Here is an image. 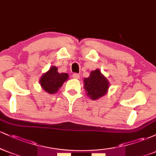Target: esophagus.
Segmentation results:
<instances>
[{
  "label": "esophagus",
  "mask_w": 156,
  "mask_h": 156,
  "mask_svg": "<svg viewBox=\"0 0 156 156\" xmlns=\"http://www.w3.org/2000/svg\"><path fill=\"white\" fill-rule=\"evenodd\" d=\"M73 78H76V79H79L80 78L79 74H78V73H74V74L73 75Z\"/></svg>",
  "instance_id": "1"
}]
</instances>
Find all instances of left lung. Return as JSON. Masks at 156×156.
Instances as JSON below:
<instances>
[{"label":"left lung","mask_w":156,"mask_h":156,"mask_svg":"<svg viewBox=\"0 0 156 156\" xmlns=\"http://www.w3.org/2000/svg\"><path fill=\"white\" fill-rule=\"evenodd\" d=\"M83 82V88L92 100L99 99L108 92L109 82L99 69L92 71L89 77L84 78Z\"/></svg>","instance_id":"obj_1"}]
</instances>
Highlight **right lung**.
<instances>
[{
	"instance_id": "1",
	"label": "right lung",
	"mask_w": 156,
	"mask_h": 156,
	"mask_svg": "<svg viewBox=\"0 0 156 156\" xmlns=\"http://www.w3.org/2000/svg\"><path fill=\"white\" fill-rule=\"evenodd\" d=\"M69 78L67 73H59L58 68L52 66L49 70L42 75L39 80L42 88L49 94H54Z\"/></svg>"
}]
</instances>
